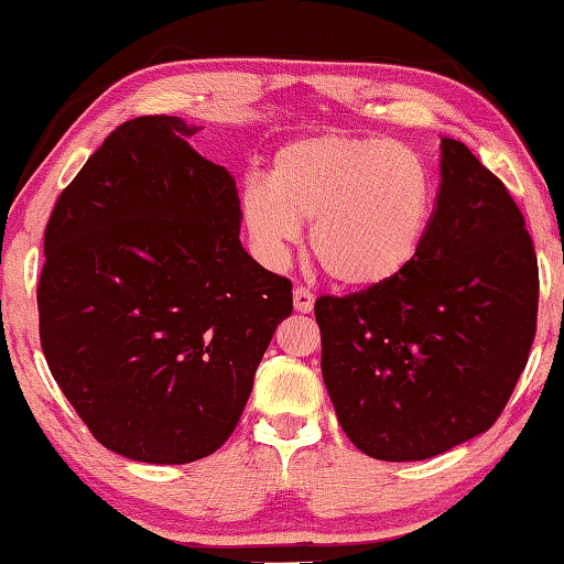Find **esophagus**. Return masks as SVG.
Instances as JSON below:
<instances>
[{
    "mask_svg": "<svg viewBox=\"0 0 564 564\" xmlns=\"http://www.w3.org/2000/svg\"><path fill=\"white\" fill-rule=\"evenodd\" d=\"M313 305H315V295L313 292H310L307 288H295V310L297 313H310V310H313Z\"/></svg>",
    "mask_w": 564,
    "mask_h": 564,
    "instance_id": "obj_1",
    "label": "esophagus"
}]
</instances>
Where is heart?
Segmentation results:
<instances>
[{"instance_id":"obj_1","label":"heart","mask_w":564,"mask_h":564,"mask_svg":"<svg viewBox=\"0 0 564 564\" xmlns=\"http://www.w3.org/2000/svg\"><path fill=\"white\" fill-rule=\"evenodd\" d=\"M432 181L422 158L391 140L317 134L274 154L269 177H249L241 218L267 264L288 262L313 224L315 259L346 288L402 274L424 239Z\"/></svg>"}]
</instances>
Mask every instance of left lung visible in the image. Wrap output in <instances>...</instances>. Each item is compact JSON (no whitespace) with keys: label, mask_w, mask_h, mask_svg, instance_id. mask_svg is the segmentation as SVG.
<instances>
[{"label":"left lung","mask_w":564,"mask_h":564,"mask_svg":"<svg viewBox=\"0 0 564 564\" xmlns=\"http://www.w3.org/2000/svg\"><path fill=\"white\" fill-rule=\"evenodd\" d=\"M440 152L435 210L410 267L315 302L338 422L377 460H427L486 432L536 333L540 269L524 216L463 142L443 137Z\"/></svg>","instance_id":"obj_1"}]
</instances>
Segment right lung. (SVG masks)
<instances>
[{
	"label": "right lung",
	"instance_id": "right-lung-1",
	"mask_svg": "<svg viewBox=\"0 0 564 564\" xmlns=\"http://www.w3.org/2000/svg\"><path fill=\"white\" fill-rule=\"evenodd\" d=\"M177 117L113 129L61 193L37 284L53 379L104 447L181 465L216 453L292 313V282L241 247L236 183Z\"/></svg>",
	"mask_w": 564,
	"mask_h": 564
}]
</instances>
